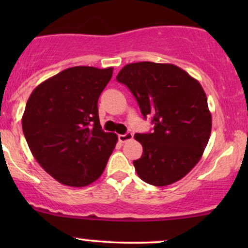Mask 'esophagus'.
I'll use <instances>...</instances> for the list:
<instances>
[{
	"label": "esophagus",
	"mask_w": 248,
	"mask_h": 248,
	"mask_svg": "<svg viewBox=\"0 0 248 248\" xmlns=\"http://www.w3.org/2000/svg\"><path fill=\"white\" fill-rule=\"evenodd\" d=\"M118 139H119V141L121 142V143H124V142H127V141H130V140H133V134H132V133L119 134Z\"/></svg>",
	"instance_id": "obj_1"
}]
</instances>
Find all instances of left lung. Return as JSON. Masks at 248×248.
<instances>
[{
  "mask_svg": "<svg viewBox=\"0 0 248 248\" xmlns=\"http://www.w3.org/2000/svg\"><path fill=\"white\" fill-rule=\"evenodd\" d=\"M135 96L154 130L135 134L143 147L133 162L142 181L155 186L183 178L201 160L211 134L212 119L206 94L189 73L172 64H128L116 76Z\"/></svg>",
  "mask_w": 248,
  "mask_h": 248,
  "instance_id": "1",
  "label": "left lung"
}]
</instances>
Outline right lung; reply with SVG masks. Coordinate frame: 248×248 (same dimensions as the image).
Listing matches in <instances>:
<instances>
[{"mask_svg": "<svg viewBox=\"0 0 248 248\" xmlns=\"http://www.w3.org/2000/svg\"><path fill=\"white\" fill-rule=\"evenodd\" d=\"M113 67L75 66L32 91L22 128L36 161L56 181L86 186L101 176L118 136L101 129L98 100Z\"/></svg>", "mask_w": 248, "mask_h": 248, "instance_id": "1", "label": "right lung"}]
</instances>
